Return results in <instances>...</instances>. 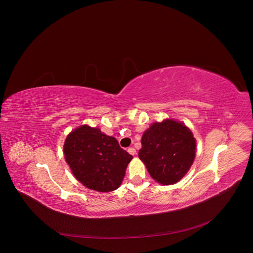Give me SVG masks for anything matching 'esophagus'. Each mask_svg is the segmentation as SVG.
<instances>
[{"label": "esophagus", "mask_w": 253, "mask_h": 253, "mask_svg": "<svg viewBox=\"0 0 253 253\" xmlns=\"http://www.w3.org/2000/svg\"><path fill=\"white\" fill-rule=\"evenodd\" d=\"M128 153L130 154V155H136V150H135V148H133V147H131V148H129L128 149Z\"/></svg>", "instance_id": "esophagus-1"}]
</instances>
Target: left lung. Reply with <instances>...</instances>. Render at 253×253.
I'll list each match as a JSON object with an SVG mask.
<instances>
[{
    "instance_id": "1",
    "label": "left lung",
    "mask_w": 253,
    "mask_h": 253,
    "mask_svg": "<svg viewBox=\"0 0 253 253\" xmlns=\"http://www.w3.org/2000/svg\"><path fill=\"white\" fill-rule=\"evenodd\" d=\"M139 158L151 177L162 185L179 182L196 157V139L182 122L166 119L153 123L142 136Z\"/></svg>"
}]
</instances>
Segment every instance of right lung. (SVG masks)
I'll return each mask as SVG.
<instances>
[{"mask_svg":"<svg viewBox=\"0 0 253 253\" xmlns=\"http://www.w3.org/2000/svg\"><path fill=\"white\" fill-rule=\"evenodd\" d=\"M63 152L74 177L84 187L102 193L119 188L133 159L114 137L88 125L67 135Z\"/></svg>","mask_w":253,"mask_h":253,"instance_id":"add662e5","label":"right lung"}]
</instances>
